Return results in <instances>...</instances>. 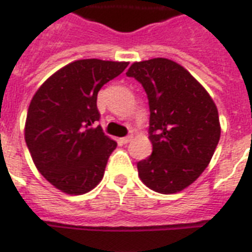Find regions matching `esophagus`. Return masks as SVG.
Instances as JSON below:
<instances>
[{"mask_svg": "<svg viewBox=\"0 0 252 252\" xmlns=\"http://www.w3.org/2000/svg\"><path fill=\"white\" fill-rule=\"evenodd\" d=\"M132 140H133V136H128V137L120 138V141H122L123 144H128V142H130Z\"/></svg>", "mask_w": 252, "mask_h": 252, "instance_id": "34e87169", "label": "esophagus"}]
</instances>
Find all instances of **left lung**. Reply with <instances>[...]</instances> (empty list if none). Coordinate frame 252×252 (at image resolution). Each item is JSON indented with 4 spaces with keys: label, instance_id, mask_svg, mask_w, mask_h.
<instances>
[{
    "label": "left lung",
    "instance_id": "left-lung-1",
    "mask_svg": "<svg viewBox=\"0 0 252 252\" xmlns=\"http://www.w3.org/2000/svg\"><path fill=\"white\" fill-rule=\"evenodd\" d=\"M126 76L144 86L149 99L153 153L137 163L138 176L159 193L183 191L203 174L220 141L216 103L187 69L168 59L133 63Z\"/></svg>",
    "mask_w": 252,
    "mask_h": 252
}]
</instances>
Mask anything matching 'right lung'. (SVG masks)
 <instances>
[{
	"mask_svg": "<svg viewBox=\"0 0 252 252\" xmlns=\"http://www.w3.org/2000/svg\"><path fill=\"white\" fill-rule=\"evenodd\" d=\"M128 66L126 61L76 60L41 84L30 102L25 140L41 175L68 195L99 184L116 142L103 133L98 91Z\"/></svg>",
	"mask_w": 252,
	"mask_h": 252,
	"instance_id": "add662e5",
	"label": "right lung"
}]
</instances>
